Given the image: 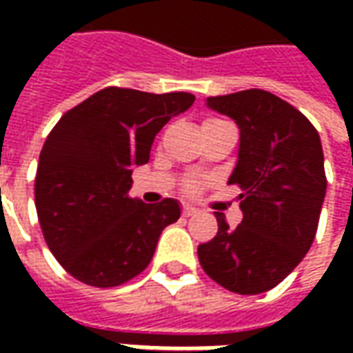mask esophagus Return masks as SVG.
<instances>
[{
  "label": "esophagus",
  "mask_w": 353,
  "mask_h": 353,
  "mask_svg": "<svg viewBox=\"0 0 353 353\" xmlns=\"http://www.w3.org/2000/svg\"><path fill=\"white\" fill-rule=\"evenodd\" d=\"M198 210L194 208V206H190V204H184L183 206V216H186V218H190V216H196Z\"/></svg>",
  "instance_id": "34e87169"
}]
</instances>
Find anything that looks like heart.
I'll use <instances>...</instances> for the list:
<instances>
[{
  "instance_id": "1",
  "label": "heart",
  "mask_w": 353,
  "mask_h": 353,
  "mask_svg": "<svg viewBox=\"0 0 353 353\" xmlns=\"http://www.w3.org/2000/svg\"><path fill=\"white\" fill-rule=\"evenodd\" d=\"M210 121H216V119H210ZM196 188H198V183H188V184H186V190H188V192H194Z\"/></svg>"
}]
</instances>
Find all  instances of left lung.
Here are the masks:
<instances>
[{
	"mask_svg": "<svg viewBox=\"0 0 353 353\" xmlns=\"http://www.w3.org/2000/svg\"><path fill=\"white\" fill-rule=\"evenodd\" d=\"M206 105L239 128L237 165L228 184L241 188L243 220L198 245L206 275L237 294L277 287L310 250L326 196L319 131L291 103L265 90L212 96Z\"/></svg>",
	"mask_w": 353,
	"mask_h": 353,
	"instance_id": "1",
	"label": "left lung"
}]
</instances>
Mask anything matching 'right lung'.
Masks as SVG:
<instances>
[{
    "label": "right lung",
    "mask_w": 353,
    "mask_h": 353,
    "mask_svg": "<svg viewBox=\"0 0 353 353\" xmlns=\"http://www.w3.org/2000/svg\"><path fill=\"white\" fill-rule=\"evenodd\" d=\"M194 100L188 92L110 86L68 110L48 133L34 206L48 250L80 283L108 289L137 277L161 232L181 218L176 200L145 204L129 188L157 133Z\"/></svg>",
    "instance_id": "add662e5"
}]
</instances>
